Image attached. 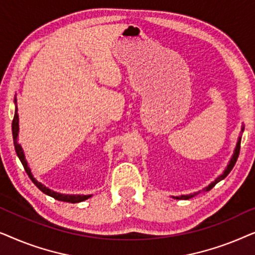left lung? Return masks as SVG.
<instances>
[{
    "label": "left lung",
    "mask_w": 255,
    "mask_h": 255,
    "mask_svg": "<svg viewBox=\"0 0 255 255\" xmlns=\"http://www.w3.org/2000/svg\"><path fill=\"white\" fill-rule=\"evenodd\" d=\"M242 132H244V125L242 127ZM240 141H242V137H239V139H238V141H237V145H236V148H235V152H233V155H232V158H231V160H230L229 161V165L226 166V168H225V170L224 172H223V174L222 175H219L217 179H216L214 182H211L210 184H209L208 187H205L204 188V191H209L210 189H212V188H214L216 184H217L219 181H222L223 179H225L226 176L229 175V173L231 172L232 170V168L233 167H235V165H236V162H237V159H238V156H239V151H240ZM201 191H197V193H194V194H189V195H181V196H176V197H174V198H176V200H189V198H191V197H194V196H196L197 194H200Z\"/></svg>",
    "instance_id": "obj_1"
}]
</instances>
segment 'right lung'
Masks as SVG:
<instances>
[{
    "instance_id": "right-lung-1",
    "label": "right lung",
    "mask_w": 255,
    "mask_h": 255,
    "mask_svg": "<svg viewBox=\"0 0 255 255\" xmlns=\"http://www.w3.org/2000/svg\"><path fill=\"white\" fill-rule=\"evenodd\" d=\"M15 104L16 103V99H15ZM18 131H19V125H18V114H17V106H16V109H15V116H13V120H12V138H13V145H15V149H16V153L17 155H18V158L20 160V162H22V165L24 167V169H25V172L27 175L31 180H32V182L36 184V187L38 189L43 191L44 194L48 195V196L55 198V200L58 201H62V202H69V203H79V202H82L85 200H88L89 197H92V195H68V194H60V193H57V191H53L51 189H48L46 186H44V184H41L40 182H38V181L34 179L32 173H31V169L30 167L27 166V161L25 160V155H24V152H23V148L22 146H20L18 142H17V137H18Z\"/></svg>"
}]
</instances>
